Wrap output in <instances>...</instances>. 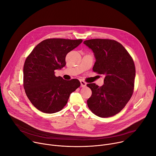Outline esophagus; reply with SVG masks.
<instances>
[{
    "label": "esophagus",
    "mask_w": 156,
    "mask_h": 156,
    "mask_svg": "<svg viewBox=\"0 0 156 156\" xmlns=\"http://www.w3.org/2000/svg\"><path fill=\"white\" fill-rule=\"evenodd\" d=\"M80 86H81L82 87H85L86 86L87 83L86 82H84V81L82 80H80Z\"/></svg>",
    "instance_id": "obj_1"
}]
</instances>
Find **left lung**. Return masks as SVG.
<instances>
[{
    "mask_svg": "<svg viewBox=\"0 0 156 156\" xmlns=\"http://www.w3.org/2000/svg\"><path fill=\"white\" fill-rule=\"evenodd\" d=\"M83 44L94 52V72L105 75L102 86L87 84L92 90L87 101L89 108L100 117L113 116L124 108L133 95L136 76L133 60L123 45L114 40L90 39Z\"/></svg>",
    "mask_w": 156,
    "mask_h": 156,
    "instance_id": "8db88e82",
    "label": "left lung"
}]
</instances>
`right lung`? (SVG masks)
<instances>
[{
    "label": "right lung",
    "mask_w": 156,
    "mask_h": 156,
    "mask_svg": "<svg viewBox=\"0 0 156 156\" xmlns=\"http://www.w3.org/2000/svg\"><path fill=\"white\" fill-rule=\"evenodd\" d=\"M82 39H46L35 46L23 66V87L27 98L40 111L52 114L61 111L70 94L80 86L77 79L64 80L55 70L66 64V56Z\"/></svg>",
    "instance_id": "add662e5"
}]
</instances>
